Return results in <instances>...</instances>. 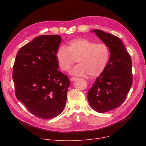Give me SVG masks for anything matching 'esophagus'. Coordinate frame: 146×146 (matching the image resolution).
<instances>
[{
    "mask_svg": "<svg viewBox=\"0 0 146 146\" xmlns=\"http://www.w3.org/2000/svg\"><path fill=\"white\" fill-rule=\"evenodd\" d=\"M78 78H74V77H72V78H70V80L72 82V81H74L75 80H76Z\"/></svg>",
    "mask_w": 146,
    "mask_h": 146,
    "instance_id": "obj_1",
    "label": "esophagus"
}]
</instances>
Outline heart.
I'll use <instances>...</instances> for the list:
<instances>
[{"label":"heart","mask_w":146,"mask_h":146,"mask_svg":"<svg viewBox=\"0 0 146 146\" xmlns=\"http://www.w3.org/2000/svg\"><path fill=\"white\" fill-rule=\"evenodd\" d=\"M110 50L104 42H96L86 38L73 39L66 47L61 46L56 53V57L61 71L67 72L75 63H79L71 70V74L92 77L100 75L105 69L110 58Z\"/></svg>","instance_id":"obj_1"}]
</instances>
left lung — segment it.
Instances as JSON below:
<instances>
[{
  "label": "left lung",
  "instance_id": "obj_1",
  "mask_svg": "<svg viewBox=\"0 0 146 146\" xmlns=\"http://www.w3.org/2000/svg\"><path fill=\"white\" fill-rule=\"evenodd\" d=\"M93 31L107 45L111 54L105 69L88 94L92 108L102 113L117 108L125 101L133 84L132 61L118 36L99 29Z\"/></svg>",
  "mask_w": 146,
  "mask_h": 146
}]
</instances>
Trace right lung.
Masks as SVG:
<instances>
[{"mask_svg": "<svg viewBox=\"0 0 146 146\" xmlns=\"http://www.w3.org/2000/svg\"><path fill=\"white\" fill-rule=\"evenodd\" d=\"M61 40L58 35L37 36L20 48L15 60V95L40 118L58 116L66 105L70 80L58 70L56 57Z\"/></svg>", "mask_w": 146, "mask_h": 146, "instance_id": "1", "label": "right lung"}]
</instances>
